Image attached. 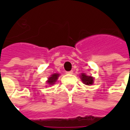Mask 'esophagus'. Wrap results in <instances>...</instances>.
Listing matches in <instances>:
<instances>
[{
    "label": "esophagus",
    "mask_w": 130,
    "mask_h": 130,
    "mask_svg": "<svg viewBox=\"0 0 130 130\" xmlns=\"http://www.w3.org/2000/svg\"><path fill=\"white\" fill-rule=\"evenodd\" d=\"M73 72V71L71 70V71H66V73H67V74H72Z\"/></svg>",
    "instance_id": "esophagus-1"
}]
</instances>
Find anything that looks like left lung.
Instances as JSON below:
<instances>
[{
	"label": "left lung",
	"instance_id": "left-lung-1",
	"mask_svg": "<svg viewBox=\"0 0 130 130\" xmlns=\"http://www.w3.org/2000/svg\"><path fill=\"white\" fill-rule=\"evenodd\" d=\"M79 76H80L82 82L86 85H92L94 83V77L92 76L86 75L85 73H81V75H79Z\"/></svg>",
	"mask_w": 130,
	"mask_h": 130
}]
</instances>
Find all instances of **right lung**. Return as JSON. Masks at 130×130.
Returning <instances> with one entry per match:
<instances>
[{"label":"right lung","instance_id":"obj_1","mask_svg":"<svg viewBox=\"0 0 130 130\" xmlns=\"http://www.w3.org/2000/svg\"><path fill=\"white\" fill-rule=\"evenodd\" d=\"M59 76V73H54V74H52L51 77H49L48 78V80H47V83L50 86L53 85L56 82V81L58 79V77Z\"/></svg>","mask_w":130,"mask_h":130}]
</instances>
